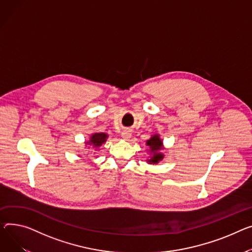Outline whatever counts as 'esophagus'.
I'll list each match as a JSON object with an SVG mask.
<instances>
[{
  "label": "esophagus",
  "instance_id": "1",
  "mask_svg": "<svg viewBox=\"0 0 252 252\" xmlns=\"http://www.w3.org/2000/svg\"><path fill=\"white\" fill-rule=\"evenodd\" d=\"M130 135H131V132H130V130H128V129H125L123 132H122V137L124 138V139H129L130 138Z\"/></svg>",
  "mask_w": 252,
  "mask_h": 252
}]
</instances>
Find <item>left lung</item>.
<instances>
[{
    "instance_id": "obj_1",
    "label": "left lung",
    "mask_w": 252,
    "mask_h": 252,
    "mask_svg": "<svg viewBox=\"0 0 252 252\" xmlns=\"http://www.w3.org/2000/svg\"><path fill=\"white\" fill-rule=\"evenodd\" d=\"M147 146L150 147L151 152L153 153V156L150 158V160H148V162L151 163H158L160 160L163 159V155L161 153H157V151L162 149V142L159 139V136L155 135L154 137L151 138L149 141H147Z\"/></svg>"
}]
</instances>
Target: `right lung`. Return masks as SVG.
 <instances>
[{
	"label": "right lung",
	"mask_w": 252,
	"mask_h": 252,
	"mask_svg": "<svg viewBox=\"0 0 252 252\" xmlns=\"http://www.w3.org/2000/svg\"><path fill=\"white\" fill-rule=\"evenodd\" d=\"M106 138H107V135H106V133H104V132L94 133V135L91 136L90 141H89V142H86V144L92 145L93 147L97 148V147H99V146H101V145L106 141Z\"/></svg>",
	"instance_id": "obj_1"
}]
</instances>
